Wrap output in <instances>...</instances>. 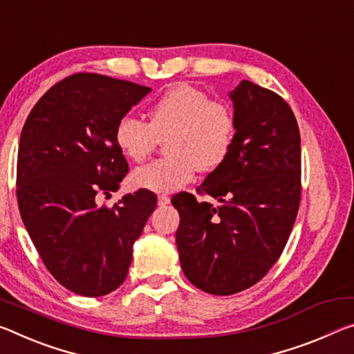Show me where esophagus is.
Returning a JSON list of instances; mask_svg holds the SVG:
<instances>
[{
    "label": "esophagus",
    "instance_id": "34e87169",
    "mask_svg": "<svg viewBox=\"0 0 354 354\" xmlns=\"http://www.w3.org/2000/svg\"><path fill=\"white\" fill-rule=\"evenodd\" d=\"M157 203H159V206H167L170 203V197H167V195H159V197H157Z\"/></svg>",
    "mask_w": 354,
    "mask_h": 354
}]
</instances>
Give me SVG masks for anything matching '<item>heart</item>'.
Here are the masks:
<instances>
[{"label":"heart","instance_id":"1","mask_svg":"<svg viewBox=\"0 0 354 354\" xmlns=\"http://www.w3.org/2000/svg\"><path fill=\"white\" fill-rule=\"evenodd\" d=\"M236 137L232 109L205 91L179 85L167 91L149 110V124L138 118L118 121L115 140L121 153L142 162L165 140L164 159L138 167L132 181L140 189L170 194L192 181L195 171H212L223 164Z\"/></svg>","mask_w":354,"mask_h":354}]
</instances>
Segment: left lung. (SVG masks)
I'll return each instance as SVG.
<instances>
[{"label":"left lung","instance_id":"left-lung-1","mask_svg":"<svg viewBox=\"0 0 354 354\" xmlns=\"http://www.w3.org/2000/svg\"><path fill=\"white\" fill-rule=\"evenodd\" d=\"M236 137L221 167L192 194L171 198L179 212L176 245L184 276L211 295L255 285L279 260L301 198V136L279 94L243 80L230 91Z\"/></svg>","mask_w":354,"mask_h":354}]
</instances>
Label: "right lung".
<instances>
[{"label":"right lung","mask_w":354,"mask_h":354,"mask_svg":"<svg viewBox=\"0 0 354 354\" xmlns=\"http://www.w3.org/2000/svg\"><path fill=\"white\" fill-rule=\"evenodd\" d=\"M151 88L99 74L56 83L28 115L17 162V200L44 265L67 290L104 296L124 282L133 243L154 211L147 189L109 209L96 197L116 192L129 165L118 121Z\"/></svg>","instance_id":"add662e5"}]
</instances>
